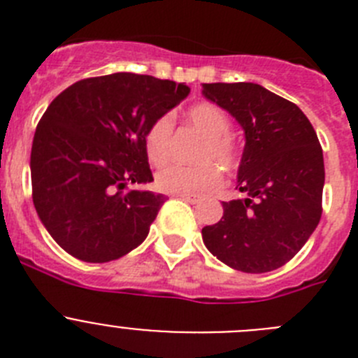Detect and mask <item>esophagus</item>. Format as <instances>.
Masks as SVG:
<instances>
[{
	"label": "esophagus",
	"instance_id": "1",
	"mask_svg": "<svg viewBox=\"0 0 358 358\" xmlns=\"http://www.w3.org/2000/svg\"><path fill=\"white\" fill-rule=\"evenodd\" d=\"M177 197H181L182 201H188V202H192V204H195V202H199V197H197V195H188V194H181V195H177Z\"/></svg>",
	"mask_w": 358,
	"mask_h": 358
}]
</instances>
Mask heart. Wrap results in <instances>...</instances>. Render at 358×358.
I'll list each match as a JSON object with an SVG mask.
<instances>
[{"label":"heart","instance_id":"b5f03b06","mask_svg":"<svg viewBox=\"0 0 358 358\" xmlns=\"http://www.w3.org/2000/svg\"><path fill=\"white\" fill-rule=\"evenodd\" d=\"M186 120L195 131L201 132L206 140L199 152V163L195 169L170 164L159 170L156 176L157 189L172 195H204L211 194L222 185V176L211 162L218 164L226 172H233L238 164V148L231 140V120L215 103L201 102L189 107ZM172 140V120L161 116L145 132V152L152 164L166 163L170 156Z\"/></svg>","mask_w":358,"mask_h":358}]
</instances>
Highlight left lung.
Instances as JSON below:
<instances>
[{"label": "left lung", "mask_w": 358, "mask_h": 358, "mask_svg": "<svg viewBox=\"0 0 358 358\" xmlns=\"http://www.w3.org/2000/svg\"><path fill=\"white\" fill-rule=\"evenodd\" d=\"M202 94L243 129L236 177L243 199L202 227V242L242 273H268L292 260L321 220L324 161L312 123L296 103L252 82L202 84Z\"/></svg>", "instance_id": "obj_1"}]
</instances>
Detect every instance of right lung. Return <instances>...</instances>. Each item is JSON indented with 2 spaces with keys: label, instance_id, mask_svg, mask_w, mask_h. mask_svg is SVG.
<instances>
[{
  "label": "right lung",
  "instance_id": "right-lung-1",
  "mask_svg": "<svg viewBox=\"0 0 358 358\" xmlns=\"http://www.w3.org/2000/svg\"><path fill=\"white\" fill-rule=\"evenodd\" d=\"M188 94L185 84L113 73L75 82L50 103L31 143V195L66 252L103 264L147 238L166 197L125 188L154 181L145 132Z\"/></svg>",
  "mask_w": 358,
  "mask_h": 358
}]
</instances>
